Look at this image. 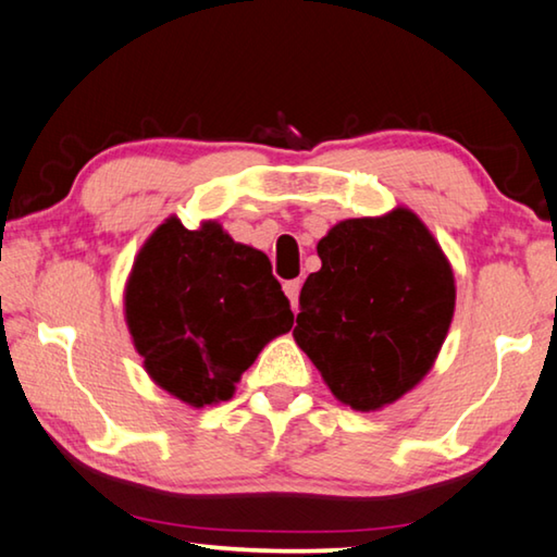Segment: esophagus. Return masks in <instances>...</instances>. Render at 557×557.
Masks as SVG:
<instances>
[{
	"label": "esophagus",
	"mask_w": 557,
	"mask_h": 557,
	"mask_svg": "<svg viewBox=\"0 0 557 557\" xmlns=\"http://www.w3.org/2000/svg\"><path fill=\"white\" fill-rule=\"evenodd\" d=\"M284 294L288 296L290 306H294V311H298V294H300V281L294 278V281H286L284 284Z\"/></svg>",
	"instance_id": "obj_1"
}]
</instances>
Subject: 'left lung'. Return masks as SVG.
Returning <instances> with one entry per match:
<instances>
[{"label": "left lung", "instance_id": "left-lung-1", "mask_svg": "<svg viewBox=\"0 0 557 557\" xmlns=\"http://www.w3.org/2000/svg\"><path fill=\"white\" fill-rule=\"evenodd\" d=\"M294 338L343 405L397 403L432 370L454 318V271L405 207L345 219L318 242Z\"/></svg>", "mask_w": 557, "mask_h": 557}]
</instances>
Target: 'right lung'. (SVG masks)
I'll return each mask as SVG.
<instances>
[{
  "label": "right lung",
  "mask_w": 557,
  "mask_h": 557,
  "mask_svg": "<svg viewBox=\"0 0 557 557\" xmlns=\"http://www.w3.org/2000/svg\"><path fill=\"white\" fill-rule=\"evenodd\" d=\"M125 321L145 370L189 407L226 403L271 338L294 325L267 253L216 222L170 216L135 257Z\"/></svg>",
  "instance_id": "add662e5"
}]
</instances>
